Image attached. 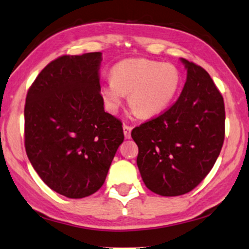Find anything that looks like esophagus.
Masks as SVG:
<instances>
[{
  "mask_svg": "<svg viewBox=\"0 0 249 249\" xmlns=\"http://www.w3.org/2000/svg\"><path fill=\"white\" fill-rule=\"evenodd\" d=\"M123 131H124V135L126 139H131V131H132V127L128 125H124L123 126Z\"/></svg>",
  "mask_w": 249,
  "mask_h": 249,
  "instance_id": "1",
  "label": "esophagus"
}]
</instances>
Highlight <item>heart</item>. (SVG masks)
Here are the masks:
<instances>
[{
  "label": "heart",
  "instance_id": "1",
  "mask_svg": "<svg viewBox=\"0 0 249 249\" xmlns=\"http://www.w3.org/2000/svg\"><path fill=\"white\" fill-rule=\"evenodd\" d=\"M111 81L101 87V96L116 111L128 93V103L140 117L159 115L177 96L181 74L177 66L146 58H128L111 69Z\"/></svg>",
  "mask_w": 249,
  "mask_h": 249
}]
</instances>
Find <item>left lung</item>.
Segmentation results:
<instances>
[{"label": "left lung", "instance_id": "8db88e82", "mask_svg": "<svg viewBox=\"0 0 249 249\" xmlns=\"http://www.w3.org/2000/svg\"><path fill=\"white\" fill-rule=\"evenodd\" d=\"M181 62L187 79L179 98L131 134L139 146L142 179L161 196L194 190L214 166L225 141L222 94L204 69L185 58Z\"/></svg>", "mask_w": 249, "mask_h": 249}]
</instances>
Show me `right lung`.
I'll use <instances>...</instances> for the list:
<instances>
[{"mask_svg": "<svg viewBox=\"0 0 249 249\" xmlns=\"http://www.w3.org/2000/svg\"><path fill=\"white\" fill-rule=\"evenodd\" d=\"M101 53L59 56L27 92L24 148L48 187L82 198L103 186L118 146L122 121L104 110Z\"/></svg>", "mask_w": 249, "mask_h": 249, "instance_id": "obj_1", "label": "right lung"}]
</instances>
